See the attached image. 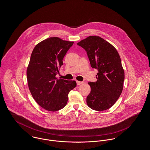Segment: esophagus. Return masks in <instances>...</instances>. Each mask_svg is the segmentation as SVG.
Here are the masks:
<instances>
[{"label": "esophagus", "instance_id": "obj_1", "mask_svg": "<svg viewBox=\"0 0 150 150\" xmlns=\"http://www.w3.org/2000/svg\"><path fill=\"white\" fill-rule=\"evenodd\" d=\"M83 83L82 81H76V84L77 85H81Z\"/></svg>", "mask_w": 150, "mask_h": 150}]
</instances>
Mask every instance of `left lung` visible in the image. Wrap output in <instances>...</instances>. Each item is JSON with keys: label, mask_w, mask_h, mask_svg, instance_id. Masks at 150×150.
Here are the masks:
<instances>
[{"label": "left lung", "mask_w": 150, "mask_h": 150, "mask_svg": "<svg viewBox=\"0 0 150 150\" xmlns=\"http://www.w3.org/2000/svg\"><path fill=\"white\" fill-rule=\"evenodd\" d=\"M87 52L90 64L98 69L97 81L88 82L91 92L87 97L88 106L95 111L111 108L123 88L125 72L115 48L103 38L90 36L78 43Z\"/></svg>", "instance_id": "left-lung-1"}]
</instances>
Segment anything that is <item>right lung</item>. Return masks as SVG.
Returning a JSON list of instances; mask_svg holds the SVG:
<instances>
[{"mask_svg": "<svg viewBox=\"0 0 150 150\" xmlns=\"http://www.w3.org/2000/svg\"><path fill=\"white\" fill-rule=\"evenodd\" d=\"M74 42L58 37L49 38L35 47L27 69L30 92L36 103L50 111H57L67 103L69 91L76 86L75 81L58 79L56 75L63 58Z\"/></svg>", "mask_w": 150, "mask_h": 150, "instance_id": "obj_1", "label": "right lung"}]
</instances>
